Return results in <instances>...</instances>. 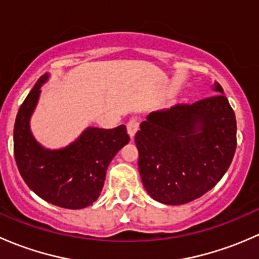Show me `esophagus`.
I'll use <instances>...</instances> for the list:
<instances>
[{
	"mask_svg": "<svg viewBox=\"0 0 259 259\" xmlns=\"http://www.w3.org/2000/svg\"><path fill=\"white\" fill-rule=\"evenodd\" d=\"M126 127H127V133H129L130 138H134L135 133H137L138 129H139V121H138L137 117H132V119L127 121Z\"/></svg>",
	"mask_w": 259,
	"mask_h": 259,
	"instance_id": "esophagus-1",
	"label": "esophagus"
}]
</instances>
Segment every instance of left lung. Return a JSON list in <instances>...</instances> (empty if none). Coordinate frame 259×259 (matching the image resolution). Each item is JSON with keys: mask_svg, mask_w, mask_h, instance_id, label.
I'll return each instance as SVG.
<instances>
[{"mask_svg": "<svg viewBox=\"0 0 259 259\" xmlns=\"http://www.w3.org/2000/svg\"><path fill=\"white\" fill-rule=\"evenodd\" d=\"M215 95L148 115L135 134L140 177L153 199L179 205L209 192L228 170L237 146L236 115Z\"/></svg>", "mask_w": 259, "mask_h": 259, "instance_id": "left-lung-1", "label": "left lung"}]
</instances>
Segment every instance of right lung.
Returning <instances> with one entry per match:
<instances>
[{"mask_svg": "<svg viewBox=\"0 0 259 259\" xmlns=\"http://www.w3.org/2000/svg\"><path fill=\"white\" fill-rule=\"evenodd\" d=\"M48 77L44 75L37 80L18 109L14 129L15 159L21 177L38 197L57 207L82 209L99 198L109 164L130 137L125 125L114 129L89 127L67 148L44 149L31 134L28 121Z\"/></svg>", "mask_w": 259, "mask_h": 259, "instance_id": "obj_1", "label": "right lung"}]
</instances>
